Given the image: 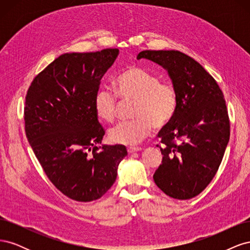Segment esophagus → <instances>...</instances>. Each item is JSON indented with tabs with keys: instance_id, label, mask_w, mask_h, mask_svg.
<instances>
[{
	"instance_id": "esophagus-1",
	"label": "esophagus",
	"mask_w": 250,
	"mask_h": 250,
	"mask_svg": "<svg viewBox=\"0 0 250 250\" xmlns=\"http://www.w3.org/2000/svg\"><path fill=\"white\" fill-rule=\"evenodd\" d=\"M141 147H128L127 151L128 153H133V152H137V151H141Z\"/></svg>"
}]
</instances>
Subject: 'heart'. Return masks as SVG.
I'll return each instance as SVG.
<instances>
[{
	"label": "heart",
	"mask_w": 250,
	"mask_h": 250,
	"mask_svg": "<svg viewBox=\"0 0 250 250\" xmlns=\"http://www.w3.org/2000/svg\"><path fill=\"white\" fill-rule=\"evenodd\" d=\"M112 93L100 88L94 98L98 118L112 122L117 117L118 96L123 101H137L132 121L120 122L108 132L111 142L132 146L152 132L167 126L175 116L178 104L177 90L170 80H160L157 75L140 66H129L113 79Z\"/></svg>",
	"instance_id": "1"
}]
</instances>
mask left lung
Segmentation results:
<instances>
[{"instance_id": "left-lung-1", "label": "left lung", "mask_w": 250, "mask_h": 250, "mask_svg": "<svg viewBox=\"0 0 250 250\" xmlns=\"http://www.w3.org/2000/svg\"><path fill=\"white\" fill-rule=\"evenodd\" d=\"M162 65L177 90L178 104L171 122L158 132L162 165L154 183L172 198L200 194L216 175L228 146L230 124L222 90L192 57L179 51L146 50L138 54Z\"/></svg>"}]
</instances>
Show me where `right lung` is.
Wrapping results in <instances>:
<instances>
[{"label": "right lung", "instance_id": "right-lung-1", "mask_svg": "<svg viewBox=\"0 0 250 250\" xmlns=\"http://www.w3.org/2000/svg\"><path fill=\"white\" fill-rule=\"evenodd\" d=\"M118 49L65 53L31 82L26 95V137L51 183L80 202L101 198L127 155L123 145L97 147L105 134L94 98ZM92 150V154L88 155Z\"/></svg>", "mask_w": 250, "mask_h": 250}]
</instances>
